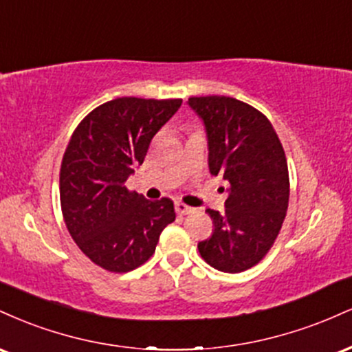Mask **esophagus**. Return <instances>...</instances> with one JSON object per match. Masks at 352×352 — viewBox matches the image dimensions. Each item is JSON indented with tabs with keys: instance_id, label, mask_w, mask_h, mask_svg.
I'll list each match as a JSON object with an SVG mask.
<instances>
[{
	"instance_id": "1",
	"label": "esophagus",
	"mask_w": 352,
	"mask_h": 352,
	"mask_svg": "<svg viewBox=\"0 0 352 352\" xmlns=\"http://www.w3.org/2000/svg\"><path fill=\"white\" fill-rule=\"evenodd\" d=\"M175 210L177 213H180V215H187V213L192 212V207H188V205H185L184 201H175Z\"/></svg>"
}]
</instances>
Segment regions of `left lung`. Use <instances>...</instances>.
Listing matches in <instances>:
<instances>
[{
    "label": "left lung",
    "instance_id": "obj_1",
    "mask_svg": "<svg viewBox=\"0 0 352 352\" xmlns=\"http://www.w3.org/2000/svg\"><path fill=\"white\" fill-rule=\"evenodd\" d=\"M187 104L205 125L210 173L228 182L225 212L207 210L215 230L199 252L218 272H245L268 253L286 217L285 151L270 120L241 100L207 96Z\"/></svg>",
    "mask_w": 352,
    "mask_h": 352
}]
</instances>
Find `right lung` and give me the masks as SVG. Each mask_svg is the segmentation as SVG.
I'll return each instance as SVG.
<instances>
[{
    "mask_svg": "<svg viewBox=\"0 0 352 352\" xmlns=\"http://www.w3.org/2000/svg\"><path fill=\"white\" fill-rule=\"evenodd\" d=\"M180 106L182 99L109 100L86 116L64 152V221L80 252L107 272L127 273L144 265L162 230L175 220L170 199H144L129 192L125 180Z\"/></svg>",
    "mask_w": 352,
    "mask_h": 352,
    "instance_id": "right-lung-1",
    "label": "right lung"
}]
</instances>
